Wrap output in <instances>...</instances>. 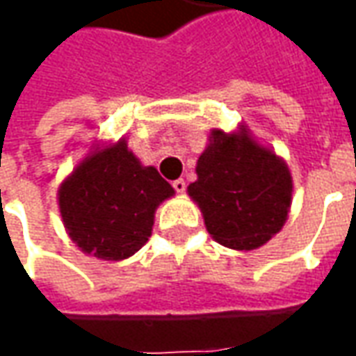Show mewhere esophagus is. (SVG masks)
<instances>
[{
	"instance_id": "34e87169",
	"label": "esophagus",
	"mask_w": 356,
	"mask_h": 356,
	"mask_svg": "<svg viewBox=\"0 0 356 356\" xmlns=\"http://www.w3.org/2000/svg\"><path fill=\"white\" fill-rule=\"evenodd\" d=\"M171 185H173V188H175V193H185L186 191V183H185V179H175V181H173V183H171Z\"/></svg>"
}]
</instances>
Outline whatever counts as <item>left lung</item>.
Segmentation results:
<instances>
[{"instance_id":"left-lung-1","label":"left lung","mask_w":356,"mask_h":356,"mask_svg":"<svg viewBox=\"0 0 356 356\" xmlns=\"http://www.w3.org/2000/svg\"><path fill=\"white\" fill-rule=\"evenodd\" d=\"M188 194L206 229L232 250H255L282 229L291 204L288 165L246 131L211 133Z\"/></svg>"}]
</instances>
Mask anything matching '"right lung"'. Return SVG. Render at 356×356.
<instances>
[{
    "label": "right lung",
    "mask_w": 356,
    "mask_h": 356,
    "mask_svg": "<svg viewBox=\"0 0 356 356\" xmlns=\"http://www.w3.org/2000/svg\"><path fill=\"white\" fill-rule=\"evenodd\" d=\"M173 188L120 140L88 156L58 188L65 227L81 252L120 261L147 244L158 204Z\"/></svg>",
    "instance_id": "add662e5"
}]
</instances>
